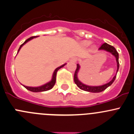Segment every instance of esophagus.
Instances as JSON below:
<instances>
[{
  "instance_id": "1",
  "label": "esophagus",
  "mask_w": 134,
  "mask_h": 134,
  "mask_svg": "<svg viewBox=\"0 0 134 134\" xmlns=\"http://www.w3.org/2000/svg\"><path fill=\"white\" fill-rule=\"evenodd\" d=\"M72 60L73 62H77V60H78V58H72Z\"/></svg>"
}]
</instances>
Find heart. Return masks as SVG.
Listing matches in <instances>:
<instances>
[{
  "label": "heart",
  "mask_w": 134,
  "mask_h": 134,
  "mask_svg": "<svg viewBox=\"0 0 134 134\" xmlns=\"http://www.w3.org/2000/svg\"><path fill=\"white\" fill-rule=\"evenodd\" d=\"M83 45L84 46H89L90 44H91V42H88V41H85V42H83Z\"/></svg>",
  "instance_id": "b5f03b06"
}]
</instances>
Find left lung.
Returning a JSON list of instances; mask_svg holds the SVG:
<instances>
[{"mask_svg": "<svg viewBox=\"0 0 134 134\" xmlns=\"http://www.w3.org/2000/svg\"><path fill=\"white\" fill-rule=\"evenodd\" d=\"M99 49H100V50H105L107 51L110 52V53H112V54L115 56V58H116L117 66H118V70H117V72H118V70H119V54H118L116 49H115L113 46H110V45L108 44V43H104L103 44L101 45V46L99 47ZM79 69H80V65H79V64H77L76 69L75 72H74V83L76 84L77 86H78L80 89L83 90V91H87V92H102V91H103L104 90L106 89L107 87L112 85V83L114 81L115 77H116V76H115L113 78V79H112L109 83L105 84V85H101V86H98V87H91V86L84 85L83 83H82L80 82V81H79L78 78H77V74H78Z\"/></svg>", "mask_w": 134, "mask_h": 134, "instance_id": "obj_1", "label": "left lung"}]
</instances>
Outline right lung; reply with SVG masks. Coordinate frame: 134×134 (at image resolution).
Masks as SVG:
<instances>
[{"label": "right lung", "instance_id": "right-lung-1", "mask_svg": "<svg viewBox=\"0 0 134 134\" xmlns=\"http://www.w3.org/2000/svg\"><path fill=\"white\" fill-rule=\"evenodd\" d=\"M37 36H32V37H30L29 38L27 39V40L24 42L23 43H22V45H21L20 46L19 49V51H18V52L19 51V50L20 49L21 47H22V46L23 45H24L25 43H26V42H27L28 41H29L30 40H31V39H33V38H35ZM65 64L63 65L60 66V67H58V68H56L55 69V71H54V73H53V78H52V80L51 81H49V83H47L45 84V85H42V86H40V87H27V86H24L23 85L24 87H25V88H27V90H29V91H31V92H43V91H48V90H50L53 87V86L54 85V84H55L56 83V73H57V71H58L59 69H60V68H62V67H63V66L65 65Z\"/></svg>", "mask_w": 134, "mask_h": 134}]
</instances>
